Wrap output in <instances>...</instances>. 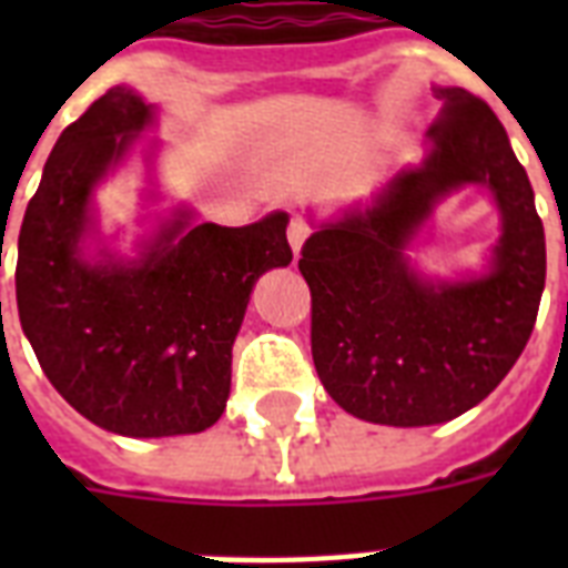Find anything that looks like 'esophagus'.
<instances>
[{
	"mask_svg": "<svg viewBox=\"0 0 568 568\" xmlns=\"http://www.w3.org/2000/svg\"><path fill=\"white\" fill-rule=\"evenodd\" d=\"M306 239H310V223L303 221V217H292V223H288V244H292L294 256H301L303 241Z\"/></svg>",
	"mask_w": 568,
	"mask_h": 568,
	"instance_id": "obj_1",
	"label": "esophagus"
}]
</instances>
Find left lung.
Here are the masks:
<instances>
[{"label":"left lung","mask_w":568,"mask_h":568,"mask_svg":"<svg viewBox=\"0 0 568 568\" xmlns=\"http://www.w3.org/2000/svg\"><path fill=\"white\" fill-rule=\"evenodd\" d=\"M442 102L427 155L365 203L318 223L297 262L312 292V359L345 413L388 427L457 418L493 392L528 345L546 288V232L501 120L463 88ZM490 189L503 235L484 275L433 281L408 262L445 195Z\"/></svg>","instance_id":"8db88e82"}]
</instances>
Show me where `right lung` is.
Segmentation results:
<instances>
[{
    "instance_id": "1",
    "label": "right lung",
    "mask_w": 568,
    "mask_h": 568,
    "mask_svg": "<svg viewBox=\"0 0 568 568\" xmlns=\"http://www.w3.org/2000/svg\"><path fill=\"white\" fill-rule=\"evenodd\" d=\"M153 123L155 105L126 84L102 93L52 146L17 241V310L40 368L75 413L135 439L221 418L250 292L292 262L285 212L217 226L185 205L138 241L135 256L114 253L93 191Z\"/></svg>"
}]
</instances>
